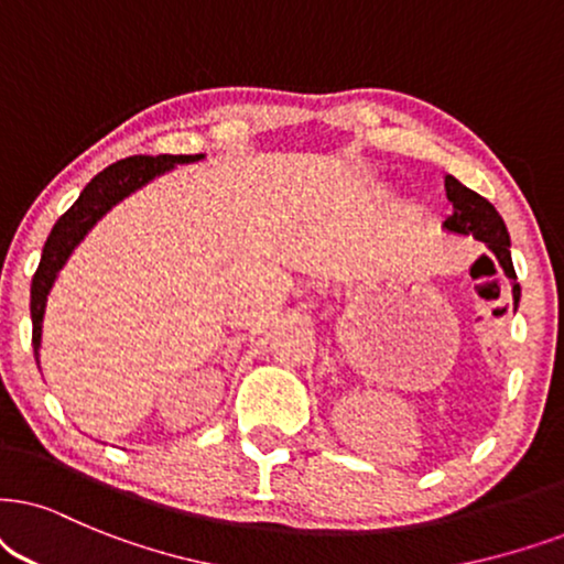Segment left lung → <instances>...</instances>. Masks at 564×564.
I'll return each instance as SVG.
<instances>
[{
    "label": "left lung",
    "mask_w": 564,
    "mask_h": 564,
    "mask_svg": "<svg viewBox=\"0 0 564 564\" xmlns=\"http://www.w3.org/2000/svg\"><path fill=\"white\" fill-rule=\"evenodd\" d=\"M445 192H447V199L453 203V216H447L445 224H442V229L463 234V237H474L489 247V252L495 254L497 262H500L505 275L510 278L512 306H518L520 283H518L516 268H512L510 234L502 216L495 210V205H491L489 199L476 195L474 189H468L466 184H460L455 176H445Z\"/></svg>",
    "instance_id": "obj_1"
}]
</instances>
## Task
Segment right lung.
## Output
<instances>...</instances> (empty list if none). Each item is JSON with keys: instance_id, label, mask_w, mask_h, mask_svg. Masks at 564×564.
I'll list each match as a JSON object with an SVG mask.
<instances>
[{"instance_id": "obj_1", "label": "right lung", "mask_w": 564, "mask_h": 564, "mask_svg": "<svg viewBox=\"0 0 564 564\" xmlns=\"http://www.w3.org/2000/svg\"><path fill=\"white\" fill-rule=\"evenodd\" d=\"M199 159H205V155H155V159L153 155H132V159L111 163L109 169H104L101 174H96L88 184H85V189L80 192V197L75 199L73 208L56 220L52 234H48L44 252H41L39 270H35L31 283L35 361H39L41 325H44L48 291H52L56 275H59L64 262L69 260V254L75 252V247L88 237V231L113 208V205L122 203L124 197L132 195V192L145 187L148 182L155 180V176L166 174V171L180 166V163H195Z\"/></svg>"}]
</instances>
